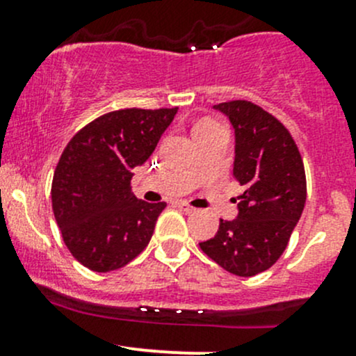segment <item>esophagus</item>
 I'll return each instance as SVG.
<instances>
[{
	"mask_svg": "<svg viewBox=\"0 0 356 356\" xmlns=\"http://www.w3.org/2000/svg\"><path fill=\"white\" fill-rule=\"evenodd\" d=\"M177 208H179V210L186 211V213H195V211H196V208L191 207V204H188L186 201H179Z\"/></svg>",
	"mask_w": 356,
	"mask_h": 356,
	"instance_id": "1",
	"label": "esophagus"
}]
</instances>
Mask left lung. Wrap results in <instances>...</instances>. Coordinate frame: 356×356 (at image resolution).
Here are the masks:
<instances>
[{"mask_svg":"<svg viewBox=\"0 0 356 356\" xmlns=\"http://www.w3.org/2000/svg\"><path fill=\"white\" fill-rule=\"evenodd\" d=\"M236 131L234 177L245 188L236 220H220L201 251L227 272L251 277L270 268L288 246L307 201V175L291 132L248 99L218 103Z\"/></svg>","mask_w":356,"mask_h":356,"instance_id":"obj_1","label":"left lung"}]
</instances>
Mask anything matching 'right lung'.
I'll use <instances>...</instances> for the list:
<instances>
[{"label":"right lung","mask_w":356,"mask_h":356,"mask_svg":"<svg viewBox=\"0 0 356 356\" xmlns=\"http://www.w3.org/2000/svg\"><path fill=\"white\" fill-rule=\"evenodd\" d=\"M175 108L108 111L77 131L55 168L51 204L72 257L95 272L134 260L152 239L167 203L132 193V170L155 152Z\"/></svg>","instance_id":"1"}]
</instances>
